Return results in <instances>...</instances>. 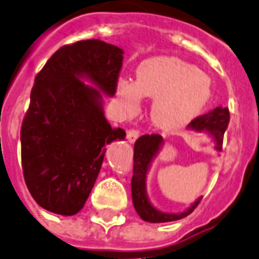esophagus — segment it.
<instances>
[{
  "mask_svg": "<svg viewBox=\"0 0 259 259\" xmlns=\"http://www.w3.org/2000/svg\"><path fill=\"white\" fill-rule=\"evenodd\" d=\"M126 138L129 140V143H134L138 138V130L137 129H129L126 132Z\"/></svg>",
  "mask_w": 259,
  "mask_h": 259,
  "instance_id": "1",
  "label": "esophagus"
}]
</instances>
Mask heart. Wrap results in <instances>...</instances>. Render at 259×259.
<instances>
[{
    "instance_id": "b5f03b06",
    "label": "heart",
    "mask_w": 259,
    "mask_h": 259,
    "mask_svg": "<svg viewBox=\"0 0 259 259\" xmlns=\"http://www.w3.org/2000/svg\"><path fill=\"white\" fill-rule=\"evenodd\" d=\"M116 94L129 114L137 111L143 96L155 99L151 110L153 123L164 130H177L204 108L210 96V81L182 59L155 57L138 66L136 82L121 78Z\"/></svg>"
}]
</instances>
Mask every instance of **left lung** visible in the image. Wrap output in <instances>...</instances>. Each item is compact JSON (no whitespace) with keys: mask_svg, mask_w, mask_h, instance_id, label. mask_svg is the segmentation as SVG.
<instances>
[{"mask_svg":"<svg viewBox=\"0 0 259 259\" xmlns=\"http://www.w3.org/2000/svg\"><path fill=\"white\" fill-rule=\"evenodd\" d=\"M228 123H230V110L220 106L208 114L197 116L195 119L190 122L189 127L197 130V132H202V130L209 132V134L216 141V149L222 151L223 138H224L226 129L228 127ZM161 143H163V137L160 134H144L134 144L132 198H133V205L137 210L138 216L141 217L144 222L148 223H168L181 220L183 217L189 216L202 200V197H201L195 201L191 208L187 209L186 212L178 213V214L160 212L153 208L151 202L148 201L147 191H145L147 172L152 159L159 151Z\"/></svg>","mask_w":259,"mask_h":259,"instance_id":"left-lung-1","label":"left lung"}]
</instances>
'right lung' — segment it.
Segmentation results:
<instances>
[{
    "mask_svg": "<svg viewBox=\"0 0 259 259\" xmlns=\"http://www.w3.org/2000/svg\"><path fill=\"white\" fill-rule=\"evenodd\" d=\"M123 51L98 39L65 45L35 77L21 123V167L33 200L46 210L80 212L104 159V145L125 138L104 118L102 95L114 96Z\"/></svg>",
    "mask_w": 259,
    "mask_h": 259,
    "instance_id": "right-lung-1",
    "label": "right lung"
}]
</instances>
